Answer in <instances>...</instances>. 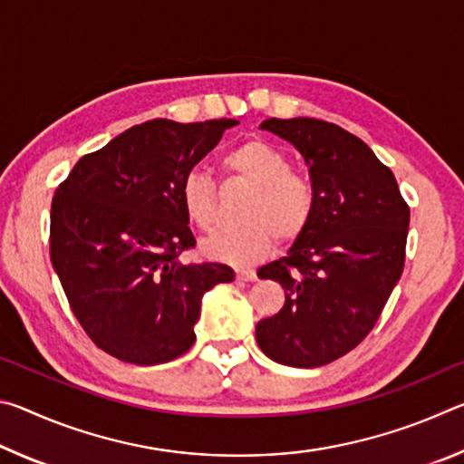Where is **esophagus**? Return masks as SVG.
Returning <instances> with one entry per match:
<instances>
[{
	"instance_id": "esophagus-1",
	"label": "esophagus",
	"mask_w": 464,
	"mask_h": 464,
	"mask_svg": "<svg viewBox=\"0 0 464 464\" xmlns=\"http://www.w3.org/2000/svg\"><path fill=\"white\" fill-rule=\"evenodd\" d=\"M237 278L246 282H254L257 278V274L256 270H249V268H237Z\"/></svg>"
}]
</instances>
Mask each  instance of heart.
<instances>
[{
    "instance_id": "obj_1",
    "label": "heart",
    "mask_w": 464,
    "mask_h": 464,
    "mask_svg": "<svg viewBox=\"0 0 464 464\" xmlns=\"http://www.w3.org/2000/svg\"><path fill=\"white\" fill-rule=\"evenodd\" d=\"M221 169L235 182L249 186L241 204V225L204 241V254L229 264H249L268 254L274 239L293 241L307 231L317 208V190L266 140H243L221 157ZM179 204L194 229L213 231L221 218L217 184L192 169L179 182Z\"/></svg>"
}]
</instances>
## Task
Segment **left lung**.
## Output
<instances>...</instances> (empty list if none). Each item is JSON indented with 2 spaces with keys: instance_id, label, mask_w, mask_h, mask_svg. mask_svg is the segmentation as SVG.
Here are the masks:
<instances>
[{
  "instance_id": "obj_1",
  "label": "left lung",
  "mask_w": 464,
  "mask_h": 464,
  "mask_svg": "<svg viewBox=\"0 0 464 464\" xmlns=\"http://www.w3.org/2000/svg\"><path fill=\"white\" fill-rule=\"evenodd\" d=\"M260 129L293 143L317 190L311 225L257 276L285 288L276 315L256 325L274 362L315 368L371 334L401 278L410 207L392 171L364 140L334 122L268 119Z\"/></svg>"
}]
</instances>
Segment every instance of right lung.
Returning <instances> with one entry per match:
<instances>
[{"label":"right lung","instance_id":"right-lung-1","mask_svg":"<svg viewBox=\"0 0 464 464\" xmlns=\"http://www.w3.org/2000/svg\"><path fill=\"white\" fill-rule=\"evenodd\" d=\"M237 121L137 124L83 155L51 204V262L90 340L122 362L186 354L200 301L225 264H184L196 246L179 182Z\"/></svg>","mask_w":464,"mask_h":464}]
</instances>
